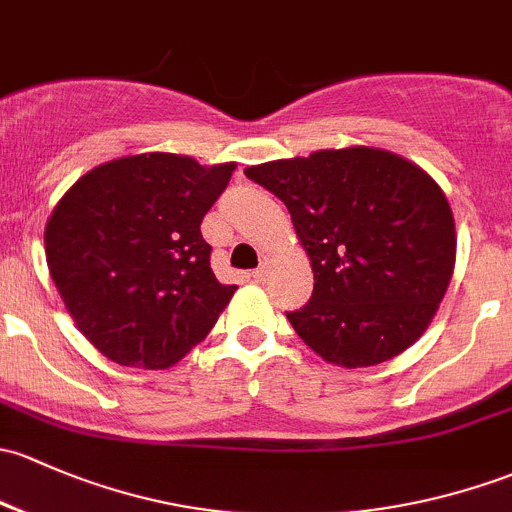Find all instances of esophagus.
<instances>
[{
  "label": "esophagus",
  "mask_w": 512,
  "mask_h": 512,
  "mask_svg": "<svg viewBox=\"0 0 512 512\" xmlns=\"http://www.w3.org/2000/svg\"><path fill=\"white\" fill-rule=\"evenodd\" d=\"M265 274H267V270H265V265H260L257 267V270H252V274L250 277L255 279V282H262V279H265Z\"/></svg>",
  "instance_id": "1"
}]
</instances>
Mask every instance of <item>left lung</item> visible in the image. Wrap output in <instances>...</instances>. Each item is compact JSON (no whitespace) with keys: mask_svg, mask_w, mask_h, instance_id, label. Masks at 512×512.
<instances>
[{"mask_svg":"<svg viewBox=\"0 0 512 512\" xmlns=\"http://www.w3.org/2000/svg\"><path fill=\"white\" fill-rule=\"evenodd\" d=\"M292 213L314 292L287 311L301 341L343 368L385 363L424 333L456 260L454 215L437 181L370 147L250 166Z\"/></svg>","mask_w":512,"mask_h":512,"instance_id":"obj_1","label":"left lung"}]
</instances>
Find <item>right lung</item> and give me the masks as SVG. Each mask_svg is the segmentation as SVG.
<instances>
[{"mask_svg": "<svg viewBox=\"0 0 512 512\" xmlns=\"http://www.w3.org/2000/svg\"><path fill=\"white\" fill-rule=\"evenodd\" d=\"M235 164L137 154L88 171L46 225V262L75 326L102 355L169 368L208 336L235 284L211 270L203 215Z\"/></svg>", "mask_w": 512, "mask_h": 512, "instance_id": "1", "label": "right lung"}]
</instances>
